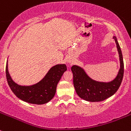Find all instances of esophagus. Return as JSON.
I'll return each mask as SVG.
<instances>
[{
    "label": "esophagus",
    "instance_id": "1",
    "mask_svg": "<svg viewBox=\"0 0 131 131\" xmlns=\"http://www.w3.org/2000/svg\"><path fill=\"white\" fill-rule=\"evenodd\" d=\"M68 63H72V61H71L70 60H68Z\"/></svg>",
    "mask_w": 131,
    "mask_h": 131
}]
</instances>
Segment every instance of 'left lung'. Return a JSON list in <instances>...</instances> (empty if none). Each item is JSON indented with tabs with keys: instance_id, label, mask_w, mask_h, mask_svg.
I'll return each instance as SVG.
<instances>
[{
	"instance_id": "obj_1",
	"label": "left lung",
	"mask_w": 131,
	"mask_h": 131,
	"mask_svg": "<svg viewBox=\"0 0 131 131\" xmlns=\"http://www.w3.org/2000/svg\"><path fill=\"white\" fill-rule=\"evenodd\" d=\"M116 45L120 60L117 75L110 82H100L91 79L82 67L73 65L71 70L73 76V86L80 98L88 102H101L107 99L117 91L122 81L124 65L122 53L116 36L113 37Z\"/></svg>"
}]
</instances>
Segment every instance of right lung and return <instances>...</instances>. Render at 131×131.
Returning a JSON list of instances; mask_svg holds the SVG:
<instances>
[{
  "instance_id": "add662e5",
  "label": "right lung",
  "mask_w": 131,
  "mask_h": 131,
  "mask_svg": "<svg viewBox=\"0 0 131 131\" xmlns=\"http://www.w3.org/2000/svg\"><path fill=\"white\" fill-rule=\"evenodd\" d=\"M67 70L65 64H58L50 68L43 78L35 84L22 86L11 78L6 63V78L10 88L21 101L33 104H44L53 99L59 80Z\"/></svg>"
}]
</instances>
